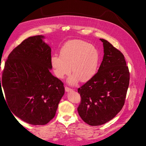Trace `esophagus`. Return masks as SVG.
<instances>
[{"mask_svg":"<svg viewBox=\"0 0 146 146\" xmlns=\"http://www.w3.org/2000/svg\"><path fill=\"white\" fill-rule=\"evenodd\" d=\"M73 90L72 89H71V88H69V87H68V86H66L65 87V91H66V92H69V91H72Z\"/></svg>","mask_w":146,"mask_h":146,"instance_id":"esophagus-1","label":"esophagus"}]
</instances>
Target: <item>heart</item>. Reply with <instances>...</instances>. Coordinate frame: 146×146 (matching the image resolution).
I'll return each mask as SVG.
<instances>
[{
  "label": "heart",
  "mask_w": 146,
  "mask_h": 146,
  "mask_svg": "<svg viewBox=\"0 0 146 146\" xmlns=\"http://www.w3.org/2000/svg\"><path fill=\"white\" fill-rule=\"evenodd\" d=\"M100 53L95 46L80 39L66 42L60 50V56L54 55L51 64L55 76L63 78L71 71L74 73L68 79L70 85L79 79L87 82L96 74L100 63Z\"/></svg>",
  "instance_id": "b5f03b06"
}]
</instances>
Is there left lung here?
I'll return each mask as SVG.
<instances>
[{
  "label": "left lung",
  "instance_id": "obj_1",
  "mask_svg": "<svg viewBox=\"0 0 146 146\" xmlns=\"http://www.w3.org/2000/svg\"><path fill=\"white\" fill-rule=\"evenodd\" d=\"M104 55L98 72L78 88L81 102L77 108L82 120L91 126L105 123L124 105L130 72L122 53L104 39Z\"/></svg>",
  "mask_w": 146,
  "mask_h": 146
}]
</instances>
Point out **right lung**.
Masks as SVG:
<instances>
[{
	"label": "right lung",
	"mask_w": 146,
	"mask_h": 146,
	"mask_svg": "<svg viewBox=\"0 0 146 146\" xmlns=\"http://www.w3.org/2000/svg\"><path fill=\"white\" fill-rule=\"evenodd\" d=\"M44 38L29 37L15 47L5 63L2 83L0 77L1 90L3 87L11 111L35 125H45L54 117L64 94L63 83L49 71L51 48Z\"/></svg>",
	"instance_id": "1"
}]
</instances>
